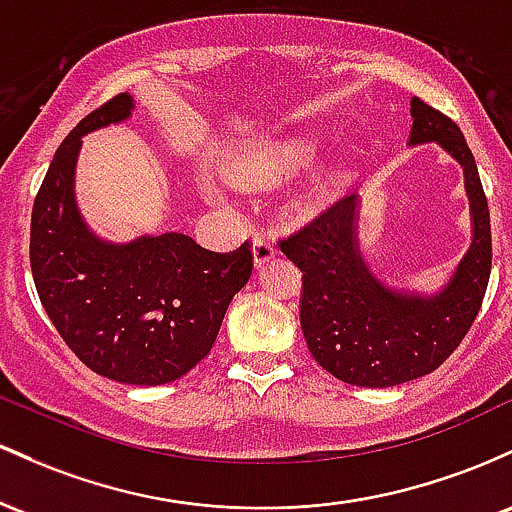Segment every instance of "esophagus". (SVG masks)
<instances>
[{
	"label": "esophagus",
	"mask_w": 512,
	"mask_h": 512,
	"mask_svg": "<svg viewBox=\"0 0 512 512\" xmlns=\"http://www.w3.org/2000/svg\"><path fill=\"white\" fill-rule=\"evenodd\" d=\"M275 254H278V251H275L273 241L268 237H263V234H256V239H254V266L263 268L268 261H273Z\"/></svg>",
	"instance_id": "obj_1"
}]
</instances>
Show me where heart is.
<instances>
[{
	"label": "heart",
	"instance_id": "1",
	"mask_svg": "<svg viewBox=\"0 0 512 512\" xmlns=\"http://www.w3.org/2000/svg\"><path fill=\"white\" fill-rule=\"evenodd\" d=\"M319 145L307 135H292L283 140H263L258 145L244 147L225 162V174L241 188H268L275 183L300 174L317 159ZM346 171L338 162L319 166L304 191V203L309 208H326L341 193Z\"/></svg>",
	"mask_w": 512,
	"mask_h": 512
}]
</instances>
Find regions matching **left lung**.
<instances>
[{"mask_svg": "<svg viewBox=\"0 0 512 512\" xmlns=\"http://www.w3.org/2000/svg\"><path fill=\"white\" fill-rule=\"evenodd\" d=\"M409 147L435 145L462 166L472 244L438 292L382 283L360 251V198L338 200L312 225L280 241L302 271L300 324L314 360L355 387H396L430 375L472 329L491 275V220L479 169L462 130L411 99Z\"/></svg>", "mask_w": 512, "mask_h": 512, "instance_id": "8db88e82", "label": "left lung"}]
</instances>
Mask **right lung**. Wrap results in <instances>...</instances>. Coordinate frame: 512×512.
I'll list each match as a JSON object with an SVG mask.
<instances>
[{
	"label": "right lung",
	"mask_w": 512,
	"mask_h": 512,
	"mask_svg": "<svg viewBox=\"0 0 512 512\" xmlns=\"http://www.w3.org/2000/svg\"><path fill=\"white\" fill-rule=\"evenodd\" d=\"M125 91L89 113L57 147L31 215V271L57 333L96 375L157 387L210 353L232 297L249 283V241L215 254L181 232L101 239L74 193L82 137L125 123Z\"/></svg>",
	"instance_id": "add662e5"
}]
</instances>
